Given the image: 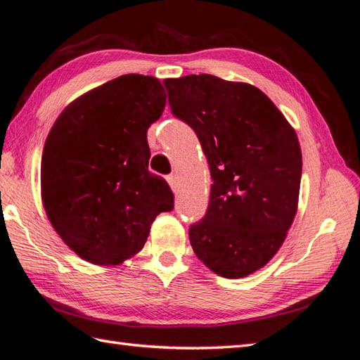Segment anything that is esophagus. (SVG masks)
Instances as JSON below:
<instances>
[{"label": "esophagus", "instance_id": "obj_1", "mask_svg": "<svg viewBox=\"0 0 360 360\" xmlns=\"http://www.w3.org/2000/svg\"><path fill=\"white\" fill-rule=\"evenodd\" d=\"M167 181H168V184H170L173 192H178L179 187H178V179H176V176L174 174H168L167 176Z\"/></svg>", "mask_w": 360, "mask_h": 360}]
</instances>
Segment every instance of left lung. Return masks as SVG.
Returning <instances> with one entry per match:
<instances>
[{"mask_svg": "<svg viewBox=\"0 0 360 360\" xmlns=\"http://www.w3.org/2000/svg\"><path fill=\"white\" fill-rule=\"evenodd\" d=\"M164 86L172 114L198 137L214 181L206 215L188 228L192 248L220 276H248L276 255L297 214V134L250 84L190 75Z\"/></svg>", "mask_w": 360, "mask_h": 360, "instance_id": "1", "label": "left lung"}]
</instances>
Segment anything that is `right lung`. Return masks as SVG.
I'll use <instances>...</instances> for the list:
<instances>
[{"label":"right lung","mask_w":360,"mask_h":360,"mask_svg":"<svg viewBox=\"0 0 360 360\" xmlns=\"http://www.w3.org/2000/svg\"><path fill=\"white\" fill-rule=\"evenodd\" d=\"M164 108L159 79L123 75L77 98L48 134L41 200L56 232L87 262L129 259L154 218L174 207L167 181L148 170L146 131Z\"/></svg>","instance_id":"1"}]
</instances>
